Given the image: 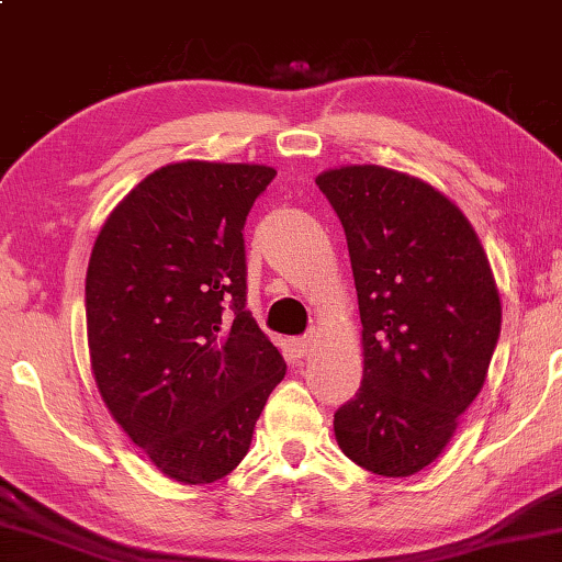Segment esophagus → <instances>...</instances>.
Returning <instances> with one entry per match:
<instances>
[{"label":"esophagus","mask_w":562,"mask_h":562,"mask_svg":"<svg viewBox=\"0 0 562 562\" xmlns=\"http://www.w3.org/2000/svg\"><path fill=\"white\" fill-rule=\"evenodd\" d=\"M312 344H314V334H307V336H300V339H292V349L297 356H307Z\"/></svg>","instance_id":"esophagus-1"}]
</instances>
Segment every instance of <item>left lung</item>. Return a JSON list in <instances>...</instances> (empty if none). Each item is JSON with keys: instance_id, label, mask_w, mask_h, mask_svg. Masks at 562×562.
Listing matches in <instances>:
<instances>
[{"instance_id": "8db88e82", "label": "left lung", "mask_w": 562, "mask_h": 562, "mask_svg": "<svg viewBox=\"0 0 562 562\" xmlns=\"http://www.w3.org/2000/svg\"><path fill=\"white\" fill-rule=\"evenodd\" d=\"M316 187L339 216L363 324V381L334 413L341 452L381 476L435 462L479 395L502 331L486 252L430 183L363 165Z\"/></svg>"}]
</instances>
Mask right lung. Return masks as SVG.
I'll list each match as a JSON object with an SVG mask.
<instances>
[{
	"mask_svg": "<svg viewBox=\"0 0 562 562\" xmlns=\"http://www.w3.org/2000/svg\"><path fill=\"white\" fill-rule=\"evenodd\" d=\"M278 171L179 161L110 213L86 274L98 391L130 440L181 484L248 454L288 366L246 310L243 226Z\"/></svg>",
	"mask_w": 562,
	"mask_h": 562,
	"instance_id": "1",
	"label": "right lung"
}]
</instances>
